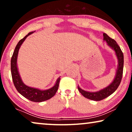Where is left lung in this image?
<instances>
[{
    "mask_svg": "<svg viewBox=\"0 0 132 132\" xmlns=\"http://www.w3.org/2000/svg\"><path fill=\"white\" fill-rule=\"evenodd\" d=\"M103 40L105 41L107 43L108 46L111 47L114 50L118 60V67L114 80L107 87L100 90L97 92H88V91L81 89L78 86V91L85 97L96 101H101V100L105 99L106 97L112 94L117 89L118 86H119L120 83H121L123 74V68H124V55H123V53L120 47L118 46L117 43L116 42L114 39L109 37L106 33H103Z\"/></svg>",
    "mask_w": 132,
    "mask_h": 132,
    "instance_id": "1",
    "label": "left lung"
}]
</instances>
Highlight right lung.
Returning <instances> with one entry per match:
<instances>
[{
  "mask_svg": "<svg viewBox=\"0 0 132 132\" xmlns=\"http://www.w3.org/2000/svg\"><path fill=\"white\" fill-rule=\"evenodd\" d=\"M35 31L28 33L27 35H26L24 38L20 40L18 44L16 45L11 59V72L13 83L18 92L22 96L30 101L35 102H41L49 100L55 96L58 90V86H59L60 78L59 77L58 78L55 85L52 88L47 90H40L36 89V88L29 87V86L26 85L22 81L17 67L18 52H19L20 47L24 41V40L26 39V38L30 35L34 33Z\"/></svg>",
  "mask_w": 132,
  "mask_h": 132,
  "instance_id": "obj_1",
  "label": "right lung"
}]
</instances>
